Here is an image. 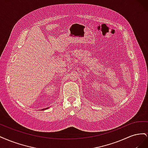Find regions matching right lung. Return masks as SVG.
<instances>
[{"label":"right lung","instance_id":"obj_1","mask_svg":"<svg viewBox=\"0 0 148 148\" xmlns=\"http://www.w3.org/2000/svg\"><path fill=\"white\" fill-rule=\"evenodd\" d=\"M48 109V107H47V108H46V109H44V110H45V109Z\"/></svg>","mask_w":148,"mask_h":148}]
</instances>
